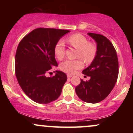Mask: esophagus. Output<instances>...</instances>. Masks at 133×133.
I'll use <instances>...</instances> for the list:
<instances>
[{"label": "esophagus", "mask_w": 133, "mask_h": 133, "mask_svg": "<svg viewBox=\"0 0 133 133\" xmlns=\"http://www.w3.org/2000/svg\"><path fill=\"white\" fill-rule=\"evenodd\" d=\"M67 77H68V78H69V77H72V75H71V74H67Z\"/></svg>", "instance_id": "1"}]
</instances>
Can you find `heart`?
Masks as SVG:
<instances>
[{
    "label": "heart",
    "mask_w": 133,
    "mask_h": 133,
    "mask_svg": "<svg viewBox=\"0 0 133 133\" xmlns=\"http://www.w3.org/2000/svg\"><path fill=\"white\" fill-rule=\"evenodd\" d=\"M67 41L71 46L77 49V57L81 59L76 60H66L60 64V69L68 74H73L77 70L83 68V59L86 63H91L95 58L97 53V47L93 42H88V39L81 34H74L68 37ZM54 54L58 60H62L65 56V47L63 40L57 42L54 49Z\"/></svg>",
    "instance_id": "b5f03b06"
}]
</instances>
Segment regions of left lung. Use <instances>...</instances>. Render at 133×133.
Returning a JSON list of instances; mask_svg holds the SVG:
<instances>
[{
    "label": "left lung",
    "mask_w": 133,
    "mask_h": 133,
    "mask_svg": "<svg viewBox=\"0 0 133 133\" xmlns=\"http://www.w3.org/2000/svg\"><path fill=\"white\" fill-rule=\"evenodd\" d=\"M97 42V53L91 64L82 73L90 76L89 81L81 79L76 87L81 99L89 103H97L108 97L114 88L119 74V64L115 48L108 38L101 34L88 33Z\"/></svg>",
    "instance_id": "1"
}]
</instances>
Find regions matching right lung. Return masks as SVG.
Returning a JSON list of instances; mask_svg holds the SVG:
<instances>
[{"label": "right lung", "instance_id": "right-lung-1", "mask_svg": "<svg viewBox=\"0 0 133 133\" xmlns=\"http://www.w3.org/2000/svg\"><path fill=\"white\" fill-rule=\"evenodd\" d=\"M69 30L37 28L27 34L19 42L15 57V73L20 86L36 103L48 104L62 92L67 76L56 71L52 77L47 73L57 66L54 52L56 44Z\"/></svg>", "mask_w": 133, "mask_h": 133}]
</instances>
